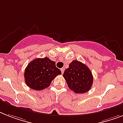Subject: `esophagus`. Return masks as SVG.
Returning a JSON list of instances; mask_svg holds the SVG:
<instances>
[{"mask_svg":"<svg viewBox=\"0 0 123 123\" xmlns=\"http://www.w3.org/2000/svg\"><path fill=\"white\" fill-rule=\"evenodd\" d=\"M61 71H62V74H63V72H64V68H61Z\"/></svg>","mask_w":123,"mask_h":123,"instance_id":"esophagus-1","label":"esophagus"}]
</instances>
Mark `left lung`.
I'll return each instance as SVG.
<instances>
[{"label":"left lung","mask_w":123,"mask_h":123,"mask_svg":"<svg viewBox=\"0 0 123 123\" xmlns=\"http://www.w3.org/2000/svg\"><path fill=\"white\" fill-rule=\"evenodd\" d=\"M63 76L69 89L76 94L88 92L93 83V76L90 69L85 64L77 60L72 61L70 63Z\"/></svg>","instance_id":"left-lung-1"}]
</instances>
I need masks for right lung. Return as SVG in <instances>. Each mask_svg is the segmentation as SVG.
Listing matches in <instances>:
<instances>
[{
    "instance_id": "add662e5",
    "label": "right lung",
    "mask_w": 123,
    "mask_h": 123,
    "mask_svg": "<svg viewBox=\"0 0 123 123\" xmlns=\"http://www.w3.org/2000/svg\"><path fill=\"white\" fill-rule=\"evenodd\" d=\"M62 74L55 62L49 58L34 59L27 65L24 71L25 83L31 89L41 91L49 86L51 81Z\"/></svg>"
}]
</instances>
